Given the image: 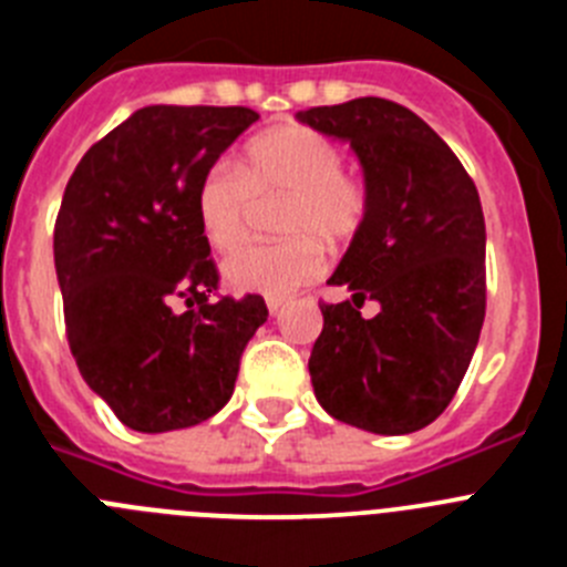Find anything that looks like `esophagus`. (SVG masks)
<instances>
[{"mask_svg":"<svg viewBox=\"0 0 567 567\" xmlns=\"http://www.w3.org/2000/svg\"><path fill=\"white\" fill-rule=\"evenodd\" d=\"M267 309H269V315H278L280 309H284V300H275V298H269V300H267Z\"/></svg>","mask_w":567,"mask_h":567,"instance_id":"obj_1","label":"esophagus"}]
</instances>
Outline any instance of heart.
Here are the masks:
<instances>
[{
    "label": "heart",
    "mask_w": 567,
    "mask_h": 567,
    "mask_svg": "<svg viewBox=\"0 0 567 567\" xmlns=\"http://www.w3.org/2000/svg\"><path fill=\"white\" fill-rule=\"evenodd\" d=\"M343 155L318 130L280 124L255 135L238 164H215L195 193V215L215 252H233L247 235L252 195H287L280 244L244 247L227 258L224 278L235 292L289 298L323 272L318 240L343 244L365 218V193L340 173Z\"/></svg>",
    "instance_id": "b5f03b06"
}]
</instances>
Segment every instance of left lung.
<instances>
[{
  "label": "left lung",
  "mask_w": 567,
  "mask_h": 567,
  "mask_svg": "<svg viewBox=\"0 0 567 567\" xmlns=\"http://www.w3.org/2000/svg\"><path fill=\"white\" fill-rule=\"evenodd\" d=\"M358 155L365 218L329 284L309 374L334 420L412 434L445 412L485 318V218L452 147L403 104L378 96L295 115ZM369 297L374 319L359 315Z\"/></svg>",
  "instance_id": "8db88e82"
}]
</instances>
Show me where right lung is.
<instances>
[{
    "mask_svg": "<svg viewBox=\"0 0 567 567\" xmlns=\"http://www.w3.org/2000/svg\"><path fill=\"white\" fill-rule=\"evenodd\" d=\"M258 113L150 104L84 153L53 233L70 352L127 429H189L233 398L260 295L213 300L218 272L198 227L204 173Z\"/></svg>",
    "mask_w": 567,
    "mask_h": 567,
    "instance_id": "obj_1",
    "label": "right lung"
}]
</instances>
